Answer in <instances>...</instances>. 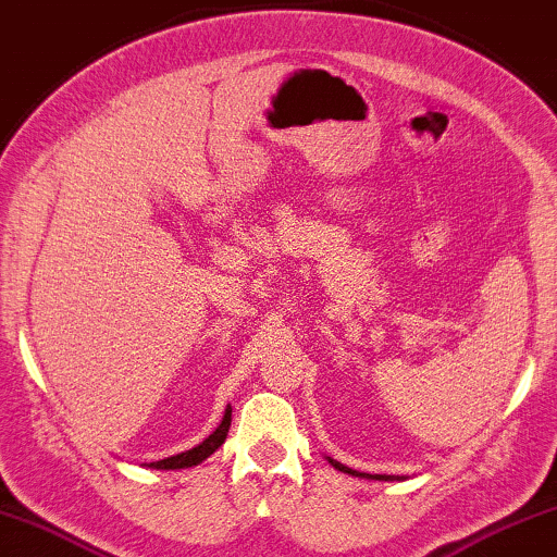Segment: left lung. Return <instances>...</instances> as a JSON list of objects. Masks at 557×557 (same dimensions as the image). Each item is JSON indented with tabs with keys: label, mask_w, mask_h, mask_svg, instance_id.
I'll list each match as a JSON object with an SVG mask.
<instances>
[{
	"label": "left lung",
	"mask_w": 557,
	"mask_h": 557,
	"mask_svg": "<svg viewBox=\"0 0 557 557\" xmlns=\"http://www.w3.org/2000/svg\"><path fill=\"white\" fill-rule=\"evenodd\" d=\"M330 463L334 466V469L337 471H344V473H351V475H361V479H376V481H394L392 475H372V473H359V471H351V469H347V466L344 463H339V461H332L330 458Z\"/></svg>",
	"instance_id": "1"
}]
</instances>
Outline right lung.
Listing matches in <instances>:
<instances>
[{
  "mask_svg": "<svg viewBox=\"0 0 557 557\" xmlns=\"http://www.w3.org/2000/svg\"><path fill=\"white\" fill-rule=\"evenodd\" d=\"M231 417L233 411L227 409L223 421H220V426L210 434L206 441H202L200 446L190 448V451L178 454V456H171V458H163V461H153L148 463L151 469H161V471H171V469H188V466H198L200 461H206L210 454H215V448L223 446V441L227 438V429H231Z\"/></svg>",
  "mask_w": 557,
  "mask_h": 557,
  "instance_id": "right-lung-1",
  "label": "right lung"
}]
</instances>
